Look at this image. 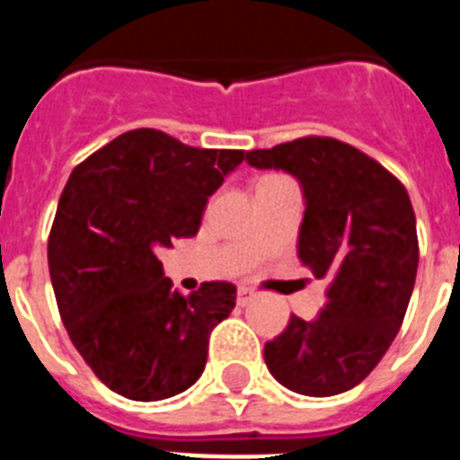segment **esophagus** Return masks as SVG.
<instances>
[{"label":"esophagus","mask_w":460,"mask_h":460,"mask_svg":"<svg viewBox=\"0 0 460 460\" xmlns=\"http://www.w3.org/2000/svg\"><path fill=\"white\" fill-rule=\"evenodd\" d=\"M255 298V291L248 287H238V305H248Z\"/></svg>","instance_id":"34e87169"}]
</instances>
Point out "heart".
I'll return each instance as SVG.
<instances>
[{
  "label": "heart",
  "instance_id": "heart-1",
  "mask_svg": "<svg viewBox=\"0 0 460 460\" xmlns=\"http://www.w3.org/2000/svg\"><path fill=\"white\" fill-rule=\"evenodd\" d=\"M274 179H281V176H265L262 181H274Z\"/></svg>",
  "mask_w": 460,
  "mask_h": 460
}]
</instances>
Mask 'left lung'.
<instances>
[{"mask_svg": "<svg viewBox=\"0 0 460 460\" xmlns=\"http://www.w3.org/2000/svg\"><path fill=\"white\" fill-rule=\"evenodd\" d=\"M248 164L294 173L305 195L298 258L327 279V303L313 322L291 314L265 343L274 379L305 396H334L360 385L382 360L415 287V212L392 172L336 138L305 136L251 150Z\"/></svg>", "mask_w": 460, "mask_h": 460, "instance_id": "left-lung-1", "label": "left lung"}]
</instances>
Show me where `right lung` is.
I'll list each match as a JSON object with an SVG mask.
<instances>
[{
	"mask_svg": "<svg viewBox=\"0 0 460 460\" xmlns=\"http://www.w3.org/2000/svg\"><path fill=\"white\" fill-rule=\"evenodd\" d=\"M245 150L183 146L136 128L68 176L47 262L71 341L100 382L133 401H162L195 385L209 332L236 305V287L205 281L173 291L155 252L200 229L208 198Z\"/></svg>",
	"mask_w": 460,
	"mask_h": 460,
	"instance_id": "1",
	"label": "right lung"
}]
</instances>
